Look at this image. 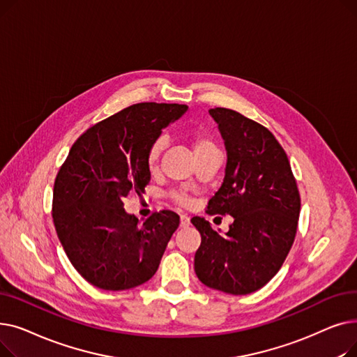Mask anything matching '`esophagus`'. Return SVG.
I'll return each instance as SVG.
<instances>
[{"label": "esophagus", "mask_w": 357, "mask_h": 357, "mask_svg": "<svg viewBox=\"0 0 357 357\" xmlns=\"http://www.w3.org/2000/svg\"><path fill=\"white\" fill-rule=\"evenodd\" d=\"M179 220H181V227H188L190 226V217L188 215L182 214Z\"/></svg>", "instance_id": "34e87169"}]
</instances>
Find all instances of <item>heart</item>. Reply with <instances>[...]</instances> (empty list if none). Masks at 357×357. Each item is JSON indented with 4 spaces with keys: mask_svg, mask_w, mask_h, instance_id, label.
<instances>
[{
    "mask_svg": "<svg viewBox=\"0 0 357 357\" xmlns=\"http://www.w3.org/2000/svg\"><path fill=\"white\" fill-rule=\"evenodd\" d=\"M185 139L190 143L197 160L211 152H217V146H215L214 139L211 137L208 131L202 127H195V128H191L186 131ZM163 147H165V140L162 137L156 139L152 144H150V147L147 150V155H146V165L149 167V171H155V169L158 167ZM169 198H171L175 204L182 205V207H188V205H191L190 195L186 192H182V191H172L171 194H169Z\"/></svg>",
    "mask_w": 357,
    "mask_h": 357,
    "instance_id": "b5f03b06",
    "label": "heart"
}]
</instances>
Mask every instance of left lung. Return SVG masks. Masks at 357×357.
Listing matches in <instances>:
<instances>
[{
	"mask_svg": "<svg viewBox=\"0 0 357 357\" xmlns=\"http://www.w3.org/2000/svg\"><path fill=\"white\" fill-rule=\"evenodd\" d=\"M210 114L226 143L227 165L207 214L234 221L220 236L205 218H191L201 234L194 268L208 288L246 295L265 287L285 261L301 198L285 150L266 127L229 108Z\"/></svg>",
	"mask_w": 357,
	"mask_h": 357,
	"instance_id": "obj_1",
	"label": "left lung"
}]
</instances>
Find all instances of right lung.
<instances>
[{
    "mask_svg": "<svg viewBox=\"0 0 357 357\" xmlns=\"http://www.w3.org/2000/svg\"><path fill=\"white\" fill-rule=\"evenodd\" d=\"M186 109L182 104L130 105L88 128L70 147L54 179L52 217L70 264L93 287L124 291L156 273L179 215L163 210L139 226L124 199L143 192L150 144Z\"/></svg>",
    "mask_w": 357,
    "mask_h": 357,
    "instance_id": "obj_1",
    "label": "right lung"
}]
</instances>
